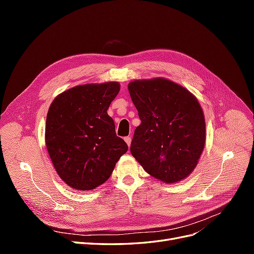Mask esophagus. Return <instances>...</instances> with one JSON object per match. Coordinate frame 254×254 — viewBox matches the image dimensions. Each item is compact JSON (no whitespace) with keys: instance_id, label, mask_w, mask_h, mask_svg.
Instances as JSON below:
<instances>
[{"instance_id":"esophagus-1","label":"esophagus","mask_w":254,"mask_h":254,"mask_svg":"<svg viewBox=\"0 0 254 254\" xmlns=\"http://www.w3.org/2000/svg\"><path fill=\"white\" fill-rule=\"evenodd\" d=\"M125 142L127 143L128 146H130V144H131V136H126L125 137Z\"/></svg>"}]
</instances>
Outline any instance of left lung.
Wrapping results in <instances>:
<instances>
[{
    "label": "left lung",
    "mask_w": 254,
    "mask_h": 254,
    "mask_svg": "<svg viewBox=\"0 0 254 254\" xmlns=\"http://www.w3.org/2000/svg\"><path fill=\"white\" fill-rule=\"evenodd\" d=\"M128 90L141 120L130 146L131 155L161 181L187 178L205 143L204 115L197 98L164 78L134 80Z\"/></svg>",
    "instance_id": "8db88e82"
}]
</instances>
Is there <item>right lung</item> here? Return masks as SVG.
Segmentation results:
<instances>
[{"label": "right lung", "instance_id": "1", "mask_svg": "<svg viewBox=\"0 0 254 254\" xmlns=\"http://www.w3.org/2000/svg\"><path fill=\"white\" fill-rule=\"evenodd\" d=\"M119 92V82L83 84L59 94L51 104L45 144L58 176L68 187L94 190L109 179L128 150L107 113Z\"/></svg>", "mask_w": 254, "mask_h": 254}]
</instances>
